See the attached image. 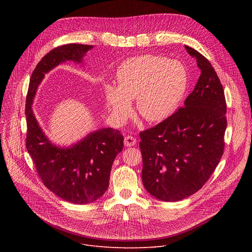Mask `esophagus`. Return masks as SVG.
Masks as SVG:
<instances>
[{
    "instance_id": "esophagus-1",
    "label": "esophagus",
    "mask_w": 252,
    "mask_h": 252,
    "mask_svg": "<svg viewBox=\"0 0 252 252\" xmlns=\"http://www.w3.org/2000/svg\"><path fill=\"white\" fill-rule=\"evenodd\" d=\"M136 143V139L132 135H127L125 137V146L126 147H132Z\"/></svg>"
}]
</instances>
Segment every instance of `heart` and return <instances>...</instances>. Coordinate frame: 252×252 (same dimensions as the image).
<instances>
[{
	"label": "heart",
	"mask_w": 252,
	"mask_h": 252,
	"mask_svg": "<svg viewBox=\"0 0 252 252\" xmlns=\"http://www.w3.org/2000/svg\"><path fill=\"white\" fill-rule=\"evenodd\" d=\"M118 86L104 85V94L113 117L125 123L131 112L130 100L135 97L138 115L148 122L167 118L182 100L188 74L183 63L156 55L132 57L120 64Z\"/></svg>",
	"instance_id": "heart-1"
}]
</instances>
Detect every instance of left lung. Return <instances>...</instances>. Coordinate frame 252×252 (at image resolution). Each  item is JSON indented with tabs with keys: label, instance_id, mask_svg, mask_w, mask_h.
Wrapping results in <instances>:
<instances>
[{
	"label": "left lung",
	"instance_id": "obj_1",
	"mask_svg": "<svg viewBox=\"0 0 252 252\" xmlns=\"http://www.w3.org/2000/svg\"><path fill=\"white\" fill-rule=\"evenodd\" d=\"M201 74L192 93L171 116L139 132L142 183L162 201L182 200L199 190L224 151L226 101L209 61L186 46Z\"/></svg>",
	"mask_w": 252,
	"mask_h": 252
}]
</instances>
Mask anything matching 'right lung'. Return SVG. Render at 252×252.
<instances>
[{"mask_svg":"<svg viewBox=\"0 0 252 252\" xmlns=\"http://www.w3.org/2000/svg\"><path fill=\"white\" fill-rule=\"evenodd\" d=\"M93 48L90 45L67 44L49 52L32 71L26 98V148L35 169L48 189L76 204L91 203L105 192L113 162L124 149V136L120 130L101 128L73 147L58 148L41 129L32 103L45 74L65 61L82 63L86 53Z\"/></svg>","mask_w":252,"mask_h":252,"instance_id":"obj_1","label":"right lung"}]
</instances>
